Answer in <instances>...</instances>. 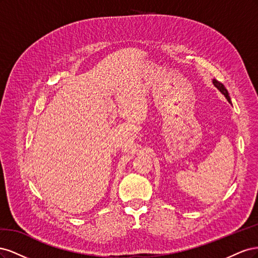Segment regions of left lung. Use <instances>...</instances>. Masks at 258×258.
I'll list each match as a JSON object with an SVG mask.
<instances>
[{
    "label": "left lung",
    "instance_id": "obj_1",
    "mask_svg": "<svg viewBox=\"0 0 258 258\" xmlns=\"http://www.w3.org/2000/svg\"><path fill=\"white\" fill-rule=\"evenodd\" d=\"M212 82H213V84H214L215 87H216L218 90H220V91L223 93V95L225 96V98H226V99L228 100V102H229V103H231V101H230V97H229V93H228L227 89L225 88V86H224L222 83H220V82H218V81H216V80H213Z\"/></svg>",
    "mask_w": 258,
    "mask_h": 258
}]
</instances>
